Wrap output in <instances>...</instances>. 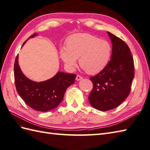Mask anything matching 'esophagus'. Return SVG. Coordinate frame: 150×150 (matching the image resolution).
<instances>
[{
    "instance_id": "34e87169",
    "label": "esophagus",
    "mask_w": 150,
    "mask_h": 150,
    "mask_svg": "<svg viewBox=\"0 0 150 150\" xmlns=\"http://www.w3.org/2000/svg\"><path fill=\"white\" fill-rule=\"evenodd\" d=\"M81 79H82V77H81V76H80V75H77V77H76V81H81Z\"/></svg>"
}]
</instances>
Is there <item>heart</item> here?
<instances>
[{"label": "heart", "mask_w": 150, "mask_h": 150, "mask_svg": "<svg viewBox=\"0 0 150 150\" xmlns=\"http://www.w3.org/2000/svg\"><path fill=\"white\" fill-rule=\"evenodd\" d=\"M111 47L106 40L88 33L73 35L67 40L65 48L60 50V57L67 68L73 69L79 64L88 74L103 70L110 61Z\"/></svg>", "instance_id": "1"}]
</instances>
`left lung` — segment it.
<instances>
[{"label": "left lung", "mask_w": 150, "mask_h": 150, "mask_svg": "<svg viewBox=\"0 0 150 150\" xmlns=\"http://www.w3.org/2000/svg\"><path fill=\"white\" fill-rule=\"evenodd\" d=\"M111 44V60L103 70L90 77L93 88L89 95L91 106L108 111L119 106L128 97L134 78V62L128 46L108 32Z\"/></svg>", "instance_id": "8db88e82"}]
</instances>
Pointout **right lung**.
<instances>
[{
  "label": "right lung",
  "mask_w": 150,
  "mask_h": 150,
  "mask_svg": "<svg viewBox=\"0 0 150 150\" xmlns=\"http://www.w3.org/2000/svg\"><path fill=\"white\" fill-rule=\"evenodd\" d=\"M37 35L34 33L29 39ZM18 59L17 55L14 65V77L18 95L28 106L36 111L46 112L55 109L63 100L67 88L74 84L77 75L59 71L48 80L39 82L33 81L22 73Z\"/></svg>",
  "instance_id": "obj_1"
}]
</instances>
